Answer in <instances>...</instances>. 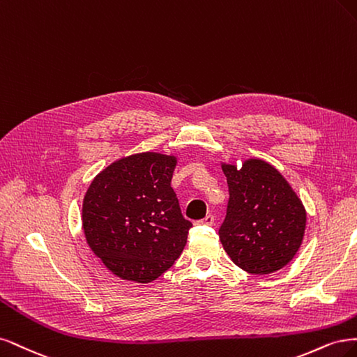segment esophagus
Wrapping results in <instances>:
<instances>
[{
	"label": "esophagus",
	"mask_w": 357,
	"mask_h": 357,
	"mask_svg": "<svg viewBox=\"0 0 357 357\" xmlns=\"http://www.w3.org/2000/svg\"><path fill=\"white\" fill-rule=\"evenodd\" d=\"M213 221H215V218H213L212 215H208V216L204 218V220L199 221L197 224H202V225H212V224H213Z\"/></svg>",
	"instance_id": "1"
}]
</instances>
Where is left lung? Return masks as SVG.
Listing matches in <instances>:
<instances>
[{
  "label": "left lung",
  "instance_id": "obj_1",
  "mask_svg": "<svg viewBox=\"0 0 357 357\" xmlns=\"http://www.w3.org/2000/svg\"><path fill=\"white\" fill-rule=\"evenodd\" d=\"M229 200L220 228L221 243L237 267L270 274L300 250L307 212L286 178L266 160L250 157L241 166L221 162Z\"/></svg>",
  "mask_w": 357,
  "mask_h": 357
}]
</instances>
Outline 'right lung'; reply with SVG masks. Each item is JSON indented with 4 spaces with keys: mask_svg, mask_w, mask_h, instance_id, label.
Wrapping results in <instances>:
<instances>
[{
    "mask_svg": "<svg viewBox=\"0 0 357 357\" xmlns=\"http://www.w3.org/2000/svg\"><path fill=\"white\" fill-rule=\"evenodd\" d=\"M178 155L137 153L112 162L90 182L82 222L89 248L114 275L149 283L187 245L190 221L170 187Z\"/></svg>",
    "mask_w": 357,
    "mask_h": 357,
    "instance_id": "1",
    "label": "right lung"
}]
</instances>
